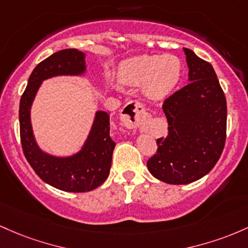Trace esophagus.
<instances>
[{
  "instance_id": "esophagus-1",
  "label": "esophagus",
  "mask_w": 248,
  "mask_h": 248,
  "mask_svg": "<svg viewBox=\"0 0 248 248\" xmlns=\"http://www.w3.org/2000/svg\"><path fill=\"white\" fill-rule=\"evenodd\" d=\"M149 118V113L139 102L132 101L129 102L122 110L121 119L123 124L129 129H135V127L143 125Z\"/></svg>"
}]
</instances>
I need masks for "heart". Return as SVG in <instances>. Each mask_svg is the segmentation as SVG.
Wrapping results in <instances>:
<instances>
[{"label":"heart","mask_w":248,"mask_h":248,"mask_svg":"<svg viewBox=\"0 0 248 248\" xmlns=\"http://www.w3.org/2000/svg\"><path fill=\"white\" fill-rule=\"evenodd\" d=\"M117 72L124 83L143 84L149 98L160 101L179 84L183 64L174 55H140L122 62Z\"/></svg>","instance_id":"heart-1"}]
</instances>
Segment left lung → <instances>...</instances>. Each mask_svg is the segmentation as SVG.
<instances>
[{
	"label": "left lung",
	"instance_id": "8db88e82",
	"mask_svg": "<svg viewBox=\"0 0 248 248\" xmlns=\"http://www.w3.org/2000/svg\"><path fill=\"white\" fill-rule=\"evenodd\" d=\"M188 84L163 104L169 135L157 139V154L147 160L155 178L172 185L196 182L214 168L226 139L227 107L213 66L184 48Z\"/></svg>",
	"mask_w": 248,
	"mask_h": 248
}]
</instances>
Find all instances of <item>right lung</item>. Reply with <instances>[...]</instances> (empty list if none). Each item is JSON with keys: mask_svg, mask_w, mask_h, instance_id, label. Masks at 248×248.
<instances>
[{"mask_svg": "<svg viewBox=\"0 0 248 248\" xmlns=\"http://www.w3.org/2000/svg\"><path fill=\"white\" fill-rule=\"evenodd\" d=\"M87 72L85 54L77 49L55 52L38 64L30 75L19 102V133L23 154L38 177L65 192H89L109 177L116 143L110 137V116L97 110L84 144L71 155H55L42 150L31 124V107L46 79L57 76H83Z\"/></svg>", "mask_w": 248, "mask_h": 248, "instance_id": "obj_1", "label": "right lung"}]
</instances>
